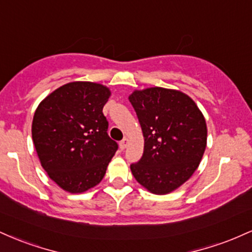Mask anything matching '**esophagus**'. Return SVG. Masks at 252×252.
I'll return each instance as SVG.
<instances>
[{"instance_id":"obj_1","label":"esophagus","mask_w":252,"mask_h":252,"mask_svg":"<svg viewBox=\"0 0 252 252\" xmlns=\"http://www.w3.org/2000/svg\"><path fill=\"white\" fill-rule=\"evenodd\" d=\"M128 143H129L128 138H123V140L120 142V148L122 149V150H124V149L126 148V146H128Z\"/></svg>"}]
</instances>
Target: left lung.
I'll return each mask as SVG.
<instances>
[{
  "mask_svg": "<svg viewBox=\"0 0 252 252\" xmlns=\"http://www.w3.org/2000/svg\"><path fill=\"white\" fill-rule=\"evenodd\" d=\"M129 100L144 137L142 158L130 166L132 175L150 193L173 192L193 175L204 155V115L192 98L178 90H135Z\"/></svg>",
  "mask_w": 252,
  "mask_h": 252,
  "instance_id": "1",
  "label": "left lung"
}]
</instances>
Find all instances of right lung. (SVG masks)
<instances>
[{
    "mask_svg": "<svg viewBox=\"0 0 252 252\" xmlns=\"http://www.w3.org/2000/svg\"><path fill=\"white\" fill-rule=\"evenodd\" d=\"M111 96L98 83L72 82L37 105L32 137L42 168L60 189L83 193L102 181L118 144L108 135L103 106Z\"/></svg>",
    "mask_w": 252,
    "mask_h": 252,
    "instance_id": "1",
    "label": "right lung"
}]
</instances>
